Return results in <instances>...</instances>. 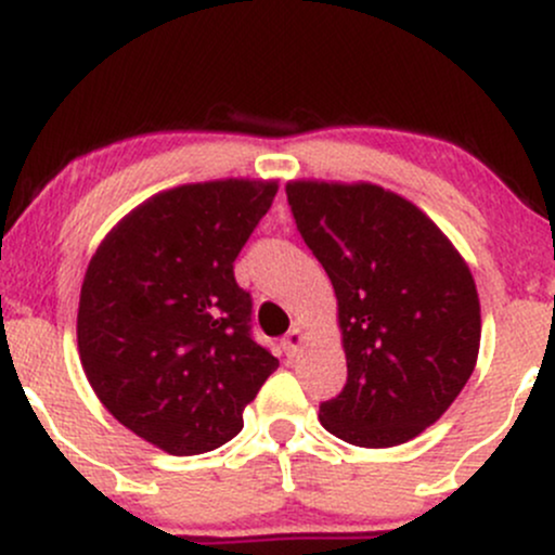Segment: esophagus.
Segmentation results:
<instances>
[{
  "instance_id": "1",
  "label": "esophagus",
  "mask_w": 555,
  "mask_h": 555,
  "mask_svg": "<svg viewBox=\"0 0 555 555\" xmlns=\"http://www.w3.org/2000/svg\"><path fill=\"white\" fill-rule=\"evenodd\" d=\"M282 344H284V352L289 354V358H292V354H297V349L302 347V344H305V331L299 328V326H295V328L289 331V334L284 336V341H282Z\"/></svg>"
}]
</instances>
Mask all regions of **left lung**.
Masks as SVG:
<instances>
[{"mask_svg":"<svg viewBox=\"0 0 555 555\" xmlns=\"http://www.w3.org/2000/svg\"><path fill=\"white\" fill-rule=\"evenodd\" d=\"M336 295L347 386L321 425L362 449L406 443L454 404L480 352L467 260L412 201L373 182H286Z\"/></svg>","mask_w":555,"mask_h":555,"instance_id":"8db88e82","label":"left lung"}]
</instances>
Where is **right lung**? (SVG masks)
<instances>
[{
    "label": "right lung",
    "mask_w": 555,
    "mask_h": 555,
    "mask_svg": "<svg viewBox=\"0 0 555 555\" xmlns=\"http://www.w3.org/2000/svg\"><path fill=\"white\" fill-rule=\"evenodd\" d=\"M276 180H211L151 195L95 247L78 305V352L101 404L175 456L219 449L279 360L250 336L234 258Z\"/></svg>",
    "instance_id": "obj_1"
}]
</instances>
